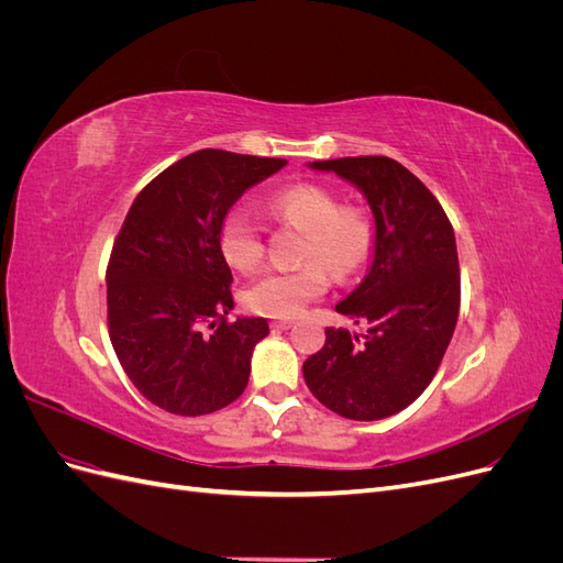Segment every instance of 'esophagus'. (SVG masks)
Segmentation results:
<instances>
[{
	"mask_svg": "<svg viewBox=\"0 0 563 563\" xmlns=\"http://www.w3.org/2000/svg\"><path fill=\"white\" fill-rule=\"evenodd\" d=\"M294 327V321L291 319H279V321H272V329H277V331H286V329H291Z\"/></svg>",
	"mask_w": 563,
	"mask_h": 563,
	"instance_id": "obj_1",
	"label": "esophagus"
}]
</instances>
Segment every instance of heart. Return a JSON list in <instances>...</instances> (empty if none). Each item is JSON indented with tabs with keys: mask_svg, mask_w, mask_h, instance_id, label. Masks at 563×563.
<instances>
[{
	"mask_svg": "<svg viewBox=\"0 0 563 563\" xmlns=\"http://www.w3.org/2000/svg\"><path fill=\"white\" fill-rule=\"evenodd\" d=\"M267 209L302 230L298 251L302 265L265 269L244 291L246 308L263 317H298L329 288V271L345 279L360 272L376 246V228L364 209L338 207V197L314 183H296L267 199ZM218 249L228 265L253 269L263 258L261 228L253 216L234 207L218 228Z\"/></svg>",
	"mask_w": 563,
	"mask_h": 563,
	"instance_id": "heart-1",
	"label": "heart"
}]
</instances>
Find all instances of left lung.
I'll return each instance as SVG.
<instances>
[{"instance_id":"1","label":"left lung","mask_w":563,"mask_h":563,"mask_svg":"<svg viewBox=\"0 0 563 563\" xmlns=\"http://www.w3.org/2000/svg\"><path fill=\"white\" fill-rule=\"evenodd\" d=\"M360 190L376 223L368 275L335 305L366 321V335L327 329L302 364L312 395L350 420H380L413 404L444 360L460 310V269L451 220L437 197L389 157L312 162Z\"/></svg>"}]
</instances>
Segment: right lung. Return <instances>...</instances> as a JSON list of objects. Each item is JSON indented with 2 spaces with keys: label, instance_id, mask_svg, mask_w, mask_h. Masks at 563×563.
I'll return each instance as SVG.
<instances>
[{
  "label": "right lung",
  "instance_id": "add662e5",
  "mask_svg": "<svg viewBox=\"0 0 563 563\" xmlns=\"http://www.w3.org/2000/svg\"><path fill=\"white\" fill-rule=\"evenodd\" d=\"M286 159L199 150L135 197L108 263V329L129 380L176 416H207L242 395L263 317L228 321L232 272L218 228L251 185Z\"/></svg>",
  "mask_w": 563,
  "mask_h": 563
}]
</instances>
